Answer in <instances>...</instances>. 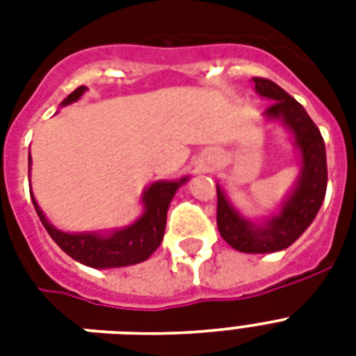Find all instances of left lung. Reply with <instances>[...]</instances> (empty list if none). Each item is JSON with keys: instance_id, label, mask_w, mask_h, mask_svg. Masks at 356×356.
Here are the masks:
<instances>
[{"instance_id": "left-lung-1", "label": "left lung", "mask_w": 356, "mask_h": 356, "mask_svg": "<svg viewBox=\"0 0 356 356\" xmlns=\"http://www.w3.org/2000/svg\"><path fill=\"white\" fill-rule=\"evenodd\" d=\"M260 96L273 99L266 116L281 118L296 136V145L303 156V170L298 188L284 203L281 214L271 218L268 225L257 227L231 209L225 195L216 184L218 209L216 222L225 242L242 253H273L292 245L307 231L320 211L327 190L325 144L320 129L310 120L301 103H298L281 86L264 77H253Z\"/></svg>"}]
</instances>
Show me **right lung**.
I'll return each mask as SVG.
<instances>
[{"label": "right lung", "mask_w": 356, "mask_h": 356, "mask_svg": "<svg viewBox=\"0 0 356 356\" xmlns=\"http://www.w3.org/2000/svg\"><path fill=\"white\" fill-rule=\"evenodd\" d=\"M85 90L86 86L75 88L64 99L63 105L77 102ZM186 179L173 181V183H164L162 181V183L151 184L144 194V216L140 218L136 223H133L131 227L116 231L111 236L63 233V231H58L47 222L44 212L36 205L35 197H33V205H35L36 214L40 218L42 225L46 227L49 236L72 259H75L81 264L90 266V268H120V266L136 264V262L149 259L151 253L161 245L164 229H166L168 207H170L173 194L177 192V188Z\"/></svg>", "instance_id": "obj_1"}]
</instances>
